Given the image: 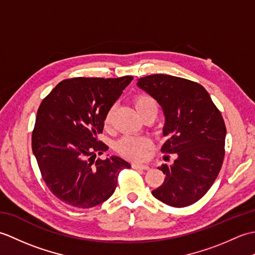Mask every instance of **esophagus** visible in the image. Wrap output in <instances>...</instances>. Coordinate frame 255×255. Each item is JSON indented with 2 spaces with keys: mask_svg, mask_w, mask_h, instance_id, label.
<instances>
[{
  "mask_svg": "<svg viewBox=\"0 0 255 255\" xmlns=\"http://www.w3.org/2000/svg\"><path fill=\"white\" fill-rule=\"evenodd\" d=\"M131 166L133 169H141V170H149V165L141 164V163H132Z\"/></svg>",
  "mask_w": 255,
  "mask_h": 255,
  "instance_id": "1",
  "label": "esophagus"
}]
</instances>
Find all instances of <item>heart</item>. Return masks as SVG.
I'll return each instance as SVG.
<instances>
[{
	"mask_svg": "<svg viewBox=\"0 0 255 255\" xmlns=\"http://www.w3.org/2000/svg\"><path fill=\"white\" fill-rule=\"evenodd\" d=\"M134 107H136L139 115L141 116L145 112L154 110L158 111L155 101L148 94H139L134 97ZM113 115V108L108 110L105 118L104 124L105 126H108L111 124V119ZM151 147V141L145 137H133V136H126L123 137L116 143V150L122 155L126 156L129 159L133 160H141L145 156V153Z\"/></svg>",
	"mask_w": 255,
	"mask_h": 255,
	"instance_id": "heart-1",
	"label": "heart"
}]
</instances>
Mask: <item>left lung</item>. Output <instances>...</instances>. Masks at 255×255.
Listing matches in <instances>:
<instances>
[{
    "label": "left lung",
    "mask_w": 255,
    "mask_h": 255,
    "mask_svg": "<svg viewBox=\"0 0 255 255\" xmlns=\"http://www.w3.org/2000/svg\"><path fill=\"white\" fill-rule=\"evenodd\" d=\"M137 85L159 103L164 113L163 153H175L162 164L164 182L152 195L172 207H186L208 192L225 158L226 125L202 85L183 78L152 74Z\"/></svg>",
    "instance_id": "1"
}]
</instances>
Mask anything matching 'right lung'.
<instances>
[{"label": "right lung", "mask_w": 255, "mask_h": 255, "mask_svg": "<svg viewBox=\"0 0 255 255\" xmlns=\"http://www.w3.org/2000/svg\"><path fill=\"white\" fill-rule=\"evenodd\" d=\"M132 79H67L42 100L31 148L47 187L61 202L78 208L100 205L115 192L119 172L130 167L119 156L95 160V153L108 149L97 136Z\"/></svg>", "instance_id": "1"}]
</instances>
